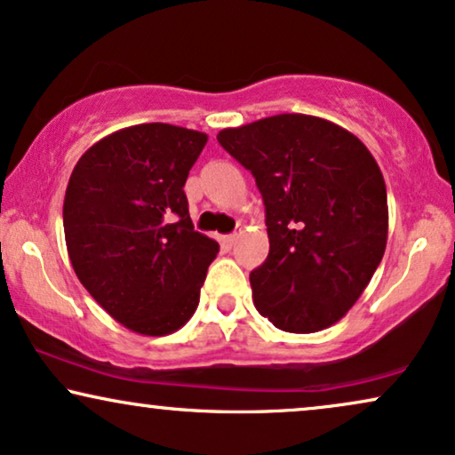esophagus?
<instances>
[{
	"label": "esophagus",
	"mask_w": 455,
	"mask_h": 455,
	"mask_svg": "<svg viewBox=\"0 0 455 455\" xmlns=\"http://www.w3.org/2000/svg\"><path fill=\"white\" fill-rule=\"evenodd\" d=\"M240 235H242V232H234V234H229V235H228V238H226V242H228V244H229V246H234V244H235V242H238V240H240Z\"/></svg>",
	"instance_id": "obj_1"
}]
</instances>
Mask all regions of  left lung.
Segmentation results:
<instances>
[{"mask_svg": "<svg viewBox=\"0 0 455 455\" xmlns=\"http://www.w3.org/2000/svg\"><path fill=\"white\" fill-rule=\"evenodd\" d=\"M217 140L263 196L269 255L251 271L257 311L284 332L330 328L385 255L388 206L379 163L351 132L297 112L221 129Z\"/></svg>", "mask_w": 455, "mask_h": 455, "instance_id": "8db88e82", "label": "left lung"}]
</instances>
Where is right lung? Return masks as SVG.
I'll return each mask as SVG.
<instances>
[{
	"instance_id": "add662e5",
	"label": "right lung",
	"mask_w": 455,
	"mask_h": 455,
	"mask_svg": "<svg viewBox=\"0 0 455 455\" xmlns=\"http://www.w3.org/2000/svg\"><path fill=\"white\" fill-rule=\"evenodd\" d=\"M206 133L141 123L106 135L75 164L64 194V238L87 292L144 336L180 330L196 311L220 252L194 232L184 192Z\"/></svg>"
}]
</instances>
